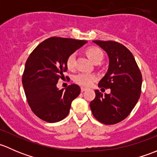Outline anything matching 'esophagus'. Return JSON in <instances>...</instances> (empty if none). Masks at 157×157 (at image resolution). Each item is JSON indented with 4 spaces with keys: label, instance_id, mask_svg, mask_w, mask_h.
Masks as SVG:
<instances>
[{
    "label": "esophagus",
    "instance_id": "esophagus-1",
    "mask_svg": "<svg viewBox=\"0 0 157 157\" xmlns=\"http://www.w3.org/2000/svg\"><path fill=\"white\" fill-rule=\"evenodd\" d=\"M80 90H81V92H84V91H86V90H87V89L85 88V87H81V89H80Z\"/></svg>",
    "mask_w": 157,
    "mask_h": 157
}]
</instances>
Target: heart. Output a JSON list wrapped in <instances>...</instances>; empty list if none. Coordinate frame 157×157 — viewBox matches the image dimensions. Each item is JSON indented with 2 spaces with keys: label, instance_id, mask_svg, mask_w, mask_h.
Returning a JSON list of instances; mask_svg holds the SVG:
<instances>
[{
  "label": "heart",
  "instance_id": "b5f03b06",
  "mask_svg": "<svg viewBox=\"0 0 157 157\" xmlns=\"http://www.w3.org/2000/svg\"><path fill=\"white\" fill-rule=\"evenodd\" d=\"M86 55L88 58L93 61V63H96L97 61H102L103 59V53L99 48L96 47H92L86 50ZM76 60V54L73 53L68 57L67 60V68L71 70L74 67L75 65ZM96 80V76L93 74H89V73H80L74 77V81L81 86H89Z\"/></svg>",
  "mask_w": 157,
  "mask_h": 157
}]
</instances>
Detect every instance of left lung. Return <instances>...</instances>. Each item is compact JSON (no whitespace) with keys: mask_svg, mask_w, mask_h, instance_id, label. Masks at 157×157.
<instances>
[{"mask_svg":"<svg viewBox=\"0 0 157 157\" xmlns=\"http://www.w3.org/2000/svg\"><path fill=\"white\" fill-rule=\"evenodd\" d=\"M107 53L109 67L98 86L110 89L103 95L95 90L96 97L90 102L93 115L101 123L114 124L128 116L141 93L142 75L132 53L113 41H93Z\"/></svg>","mask_w":157,"mask_h":157,"instance_id":"1","label":"left lung"}]
</instances>
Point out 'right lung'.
Wrapping results in <instances>:
<instances>
[{
  "label": "right lung",
  "instance_id": "add662e5",
  "mask_svg": "<svg viewBox=\"0 0 157 157\" xmlns=\"http://www.w3.org/2000/svg\"><path fill=\"white\" fill-rule=\"evenodd\" d=\"M86 42L52 37L30 54L25 64L23 86L28 104L39 118L55 123L67 116L71 102L79 96L80 88L71 84L65 90H59L57 83L67 71L68 57Z\"/></svg>",
  "mask_w": 157,
  "mask_h": 157
}]
</instances>
